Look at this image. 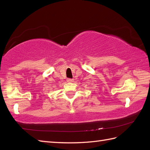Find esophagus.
Here are the masks:
<instances>
[{
    "label": "esophagus",
    "mask_w": 150,
    "mask_h": 150,
    "mask_svg": "<svg viewBox=\"0 0 150 150\" xmlns=\"http://www.w3.org/2000/svg\"><path fill=\"white\" fill-rule=\"evenodd\" d=\"M67 82H73V79H67Z\"/></svg>",
    "instance_id": "34e87169"
}]
</instances>
